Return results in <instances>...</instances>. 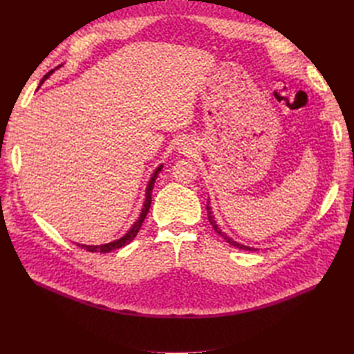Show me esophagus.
Returning a JSON list of instances; mask_svg holds the SVG:
<instances>
[{
    "mask_svg": "<svg viewBox=\"0 0 354 354\" xmlns=\"http://www.w3.org/2000/svg\"><path fill=\"white\" fill-rule=\"evenodd\" d=\"M181 149H183V151H185V149H187V147H186V146H183V147H181Z\"/></svg>",
    "mask_w": 354,
    "mask_h": 354,
    "instance_id": "34e87169",
    "label": "esophagus"
}]
</instances>
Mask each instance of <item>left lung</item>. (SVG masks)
<instances>
[{"instance_id": "left-lung-1", "label": "left lung", "mask_w": 354, "mask_h": 354, "mask_svg": "<svg viewBox=\"0 0 354 354\" xmlns=\"http://www.w3.org/2000/svg\"><path fill=\"white\" fill-rule=\"evenodd\" d=\"M207 212H208V220H209V223L212 224V227H214V230H216L220 236L226 241L227 243H230L232 246H236V248H239V250H246V251H254V248H250V246H245V245H242V243H238V242H234L232 238H229L226 233H223L220 229H218V226L216 224V221H214V217H212V214H211V208H209V205L207 203Z\"/></svg>"}]
</instances>
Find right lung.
<instances>
[{
    "mask_svg": "<svg viewBox=\"0 0 354 354\" xmlns=\"http://www.w3.org/2000/svg\"><path fill=\"white\" fill-rule=\"evenodd\" d=\"M51 72H53V71H50V72L46 75V77L42 78V81H44L46 78H48V75H50ZM160 169H162V165H160V167L155 171L152 178H151V181H149L147 189H146V201H145V205H143V209H142V214H140V218H138V220L133 224V227H131L130 230H128L127 234H124V236H122L121 239H118V241L111 242V243H104V245H81V243H77V245L81 246V248H84V250L90 251V252H111V251H113V250L122 248V246L130 243V242L136 238V234L138 233V230H140L142 224H143V221H145V218H146V216H147V212H149V208H151L152 190H153L155 180H156V177H158Z\"/></svg>",
    "mask_w": 354,
    "mask_h": 354,
    "instance_id": "add662e5",
    "label": "right lung"
}]
</instances>
